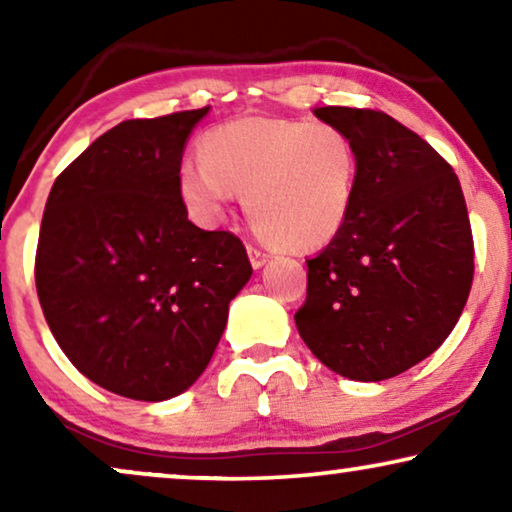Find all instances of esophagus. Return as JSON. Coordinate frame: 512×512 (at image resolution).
Returning <instances> with one entry per match:
<instances>
[{"mask_svg":"<svg viewBox=\"0 0 512 512\" xmlns=\"http://www.w3.org/2000/svg\"><path fill=\"white\" fill-rule=\"evenodd\" d=\"M249 251V261H251V265H254V268L258 270V268H263L265 263H268V254H265V251H261V249H256V247H249L247 249Z\"/></svg>","mask_w":512,"mask_h":512,"instance_id":"esophagus-1","label":"esophagus"}]
</instances>
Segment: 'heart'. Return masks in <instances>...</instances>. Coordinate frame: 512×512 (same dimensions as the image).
Wrapping results in <instances>:
<instances>
[{
	"label": "heart",
	"instance_id": "heart-1",
	"mask_svg": "<svg viewBox=\"0 0 512 512\" xmlns=\"http://www.w3.org/2000/svg\"><path fill=\"white\" fill-rule=\"evenodd\" d=\"M200 153L181 165L179 188L202 223L221 221L237 188L251 226L277 247L319 249L345 226L359 151L340 125L242 116L209 130Z\"/></svg>",
	"mask_w": 512,
	"mask_h": 512
}]
</instances>
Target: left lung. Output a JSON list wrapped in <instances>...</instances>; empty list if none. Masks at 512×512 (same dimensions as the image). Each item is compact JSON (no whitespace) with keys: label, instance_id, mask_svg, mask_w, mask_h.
<instances>
[{"label":"left lung","instance_id":"obj_1","mask_svg":"<svg viewBox=\"0 0 512 512\" xmlns=\"http://www.w3.org/2000/svg\"><path fill=\"white\" fill-rule=\"evenodd\" d=\"M359 151L340 233L307 261L300 338L349 380L405 373L443 345L473 284V233L452 165L375 109L319 107Z\"/></svg>","mask_w":512,"mask_h":512}]
</instances>
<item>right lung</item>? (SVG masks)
<instances>
[{
    "label": "right lung",
    "instance_id": "add662e5",
    "mask_svg": "<svg viewBox=\"0 0 512 512\" xmlns=\"http://www.w3.org/2000/svg\"><path fill=\"white\" fill-rule=\"evenodd\" d=\"M209 107L132 118L97 137L51 188L34 279L62 352L100 387L167 401L202 375L251 277L228 230L188 221L179 172Z\"/></svg>",
    "mask_w": 512,
    "mask_h": 512
}]
</instances>
